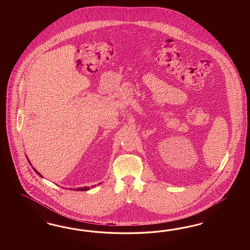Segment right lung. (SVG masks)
I'll return each mask as SVG.
<instances>
[{"instance_id":"add662e5","label":"right lung","mask_w":250,"mask_h":250,"mask_svg":"<svg viewBox=\"0 0 250 250\" xmlns=\"http://www.w3.org/2000/svg\"><path fill=\"white\" fill-rule=\"evenodd\" d=\"M33 169L35 170V172H36V173H38V175H39L40 177H42V175L40 174L35 167H33ZM88 189H90L89 187H83V188H77V189H75V190H83H83H88Z\"/></svg>"}]
</instances>
